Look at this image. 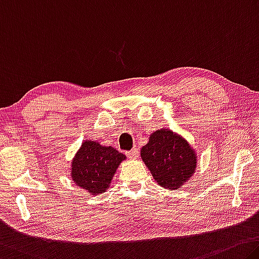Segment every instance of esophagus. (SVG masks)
Instances as JSON below:
<instances>
[{
  "label": "esophagus",
  "instance_id": "1",
  "mask_svg": "<svg viewBox=\"0 0 259 259\" xmlns=\"http://www.w3.org/2000/svg\"><path fill=\"white\" fill-rule=\"evenodd\" d=\"M138 154H139V151L137 149H133L131 151L126 152V155H128V157L131 158V159L138 158Z\"/></svg>",
  "mask_w": 259,
  "mask_h": 259
}]
</instances>
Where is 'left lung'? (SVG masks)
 Instances as JSON below:
<instances>
[{"instance_id":"obj_1","label":"left lung","mask_w":259,"mask_h":259,"mask_svg":"<svg viewBox=\"0 0 259 259\" xmlns=\"http://www.w3.org/2000/svg\"><path fill=\"white\" fill-rule=\"evenodd\" d=\"M141 155L159 186L169 190L181 187L196 168L195 151L170 130L161 129L152 134Z\"/></svg>"}]
</instances>
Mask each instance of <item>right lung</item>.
I'll return each instance as SVG.
<instances>
[{
  "label": "right lung",
  "mask_w": 259,
  "mask_h": 259,
  "mask_svg": "<svg viewBox=\"0 0 259 259\" xmlns=\"http://www.w3.org/2000/svg\"><path fill=\"white\" fill-rule=\"evenodd\" d=\"M125 155L112 146H102L93 141H85L71 163V178L76 186L91 195L106 191Z\"/></svg>",
  "instance_id": "1"
}]
</instances>
